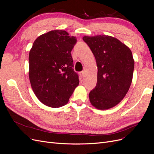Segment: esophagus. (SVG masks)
Segmentation results:
<instances>
[{"label": "esophagus", "mask_w": 154, "mask_h": 154, "mask_svg": "<svg viewBox=\"0 0 154 154\" xmlns=\"http://www.w3.org/2000/svg\"><path fill=\"white\" fill-rule=\"evenodd\" d=\"M84 74H85V72L84 71H82V72H80V76L81 77H83V76H84Z\"/></svg>", "instance_id": "1"}]
</instances>
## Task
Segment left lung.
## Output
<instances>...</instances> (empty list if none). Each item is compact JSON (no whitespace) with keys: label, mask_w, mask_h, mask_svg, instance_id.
<instances>
[{"label":"left lung","mask_w":154,"mask_h":154,"mask_svg":"<svg viewBox=\"0 0 154 154\" xmlns=\"http://www.w3.org/2000/svg\"><path fill=\"white\" fill-rule=\"evenodd\" d=\"M96 58L97 84L89 93L91 105L107 110L119 103L131 85L134 60L131 50L115 37L109 35L84 36Z\"/></svg>","instance_id":"left-lung-1"}]
</instances>
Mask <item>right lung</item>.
I'll return each mask as SVG.
<instances>
[{
	"mask_svg": "<svg viewBox=\"0 0 154 154\" xmlns=\"http://www.w3.org/2000/svg\"><path fill=\"white\" fill-rule=\"evenodd\" d=\"M76 41L65 30L56 29L39 36L30 49L31 88L46 106L58 108L66 105L79 85L71 53Z\"/></svg>",
	"mask_w": 154,
	"mask_h": 154,
	"instance_id": "right-lung-1",
	"label": "right lung"
}]
</instances>
